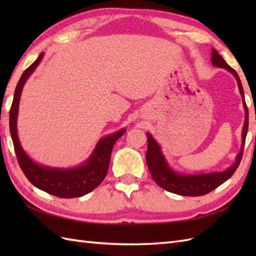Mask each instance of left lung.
<instances>
[{"mask_svg": "<svg viewBox=\"0 0 256 256\" xmlns=\"http://www.w3.org/2000/svg\"><path fill=\"white\" fill-rule=\"evenodd\" d=\"M211 62L214 67L224 68L228 72H231L238 81V86L240 90L242 96L244 113H246V120H244V125L242 128V146L241 150L236 155V162L224 172H204V174H194V175H188V174H180L168 164L164 154H162L160 146L156 142L154 138L150 133L148 135V152H146V162H148V170L154 179L155 182L158 184L162 189L167 192L177 194L180 196H188V197H197V196H204L208 194L212 190L219 187L220 184H224L229 179L236 168L238 167L243 156V148L246 144L248 128V111L244 99V91L241 84V80L238 78L236 72L231 68L229 64L226 62L224 58L220 56V54L216 50H211Z\"/></svg>", "mask_w": 256, "mask_h": 256, "instance_id": "1", "label": "left lung"}]
</instances>
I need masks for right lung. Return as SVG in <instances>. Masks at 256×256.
<instances>
[{
  "instance_id": "obj_1",
  "label": "right lung",
  "mask_w": 256,
  "mask_h": 256,
  "mask_svg": "<svg viewBox=\"0 0 256 256\" xmlns=\"http://www.w3.org/2000/svg\"><path fill=\"white\" fill-rule=\"evenodd\" d=\"M44 52L22 74L14 92L10 110V132L16 157L27 179L38 189L59 198H77L91 192L106 178L114 144L125 133V128L102 138L84 164L72 168H55L37 164L22 148L18 135V116L20 94L30 76L40 64Z\"/></svg>"
}]
</instances>
